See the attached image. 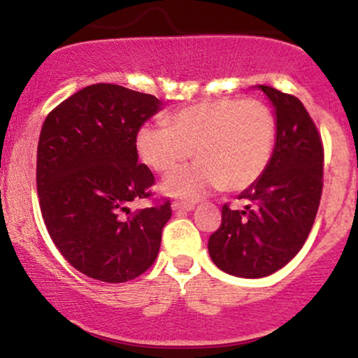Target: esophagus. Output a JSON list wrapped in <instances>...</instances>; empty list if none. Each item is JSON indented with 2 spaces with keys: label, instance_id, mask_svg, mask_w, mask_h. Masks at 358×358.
<instances>
[{
  "label": "esophagus",
  "instance_id": "obj_1",
  "mask_svg": "<svg viewBox=\"0 0 358 358\" xmlns=\"http://www.w3.org/2000/svg\"><path fill=\"white\" fill-rule=\"evenodd\" d=\"M171 208H173L175 212H188V210H193V208H195V203L180 202V200H176V202L171 203Z\"/></svg>",
  "mask_w": 358,
  "mask_h": 358
}]
</instances>
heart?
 <instances>
[{
  "instance_id": "heart-1",
  "label": "heart",
  "mask_w": 358,
  "mask_h": 358,
  "mask_svg": "<svg viewBox=\"0 0 358 358\" xmlns=\"http://www.w3.org/2000/svg\"><path fill=\"white\" fill-rule=\"evenodd\" d=\"M166 126H141L136 148L156 173H170L190 158L199 162L165 182V192L199 200L222 187L242 190L264 173L273 153L276 122L256 99H213L168 114Z\"/></svg>"
}]
</instances>
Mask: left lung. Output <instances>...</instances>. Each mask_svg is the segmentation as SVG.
Returning <instances> with one entry per match:
<instances>
[{"label":"left lung","instance_id":"left-lung-1","mask_svg":"<svg viewBox=\"0 0 358 358\" xmlns=\"http://www.w3.org/2000/svg\"><path fill=\"white\" fill-rule=\"evenodd\" d=\"M276 109V146L257 182L241 193L244 210L222 207L208 239L215 266L232 276L264 278L303 248L323 192V141L298 97L261 85Z\"/></svg>","mask_w":358,"mask_h":358}]
</instances>
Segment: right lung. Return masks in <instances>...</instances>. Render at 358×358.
<instances>
[{"label": "right lung", "instance_id": "right-lung-1", "mask_svg": "<svg viewBox=\"0 0 358 358\" xmlns=\"http://www.w3.org/2000/svg\"><path fill=\"white\" fill-rule=\"evenodd\" d=\"M151 94L94 84L48 113L36 150V190L47 231L60 254L85 276L126 282L151 268L171 217L153 199L155 175L138 162L136 134L158 110Z\"/></svg>", "mask_w": 358, "mask_h": 358}]
</instances>
